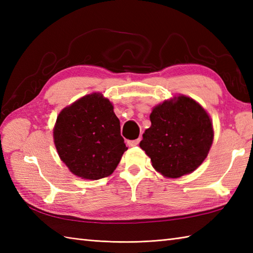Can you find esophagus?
<instances>
[{
	"instance_id": "34e87169",
	"label": "esophagus",
	"mask_w": 253,
	"mask_h": 253,
	"mask_svg": "<svg viewBox=\"0 0 253 253\" xmlns=\"http://www.w3.org/2000/svg\"><path fill=\"white\" fill-rule=\"evenodd\" d=\"M139 142H140V138L136 139V140H128L127 141V146L128 147H136V146H138Z\"/></svg>"
}]
</instances>
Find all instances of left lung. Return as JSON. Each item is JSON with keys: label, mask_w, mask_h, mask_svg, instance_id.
Masks as SVG:
<instances>
[{"label": "left lung", "mask_w": 253, "mask_h": 253, "mask_svg": "<svg viewBox=\"0 0 253 253\" xmlns=\"http://www.w3.org/2000/svg\"><path fill=\"white\" fill-rule=\"evenodd\" d=\"M140 148L153 169L166 178L190 174L207 159L214 130L211 117L197 101L184 94L155 105Z\"/></svg>", "instance_id": "1"}]
</instances>
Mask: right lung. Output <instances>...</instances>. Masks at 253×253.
I'll return each mask as SVG.
<instances>
[{
  "mask_svg": "<svg viewBox=\"0 0 253 253\" xmlns=\"http://www.w3.org/2000/svg\"><path fill=\"white\" fill-rule=\"evenodd\" d=\"M53 139L68 169L89 180L110 176L128 149L114 106L100 92L84 95L64 107L53 128Z\"/></svg>",
  "mask_w": 253,
  "mask_h": 253,
  "instance_id": "right-lung-1",
  "label": "right lung"
}]
</instances>
